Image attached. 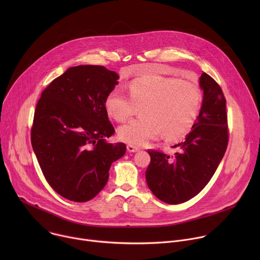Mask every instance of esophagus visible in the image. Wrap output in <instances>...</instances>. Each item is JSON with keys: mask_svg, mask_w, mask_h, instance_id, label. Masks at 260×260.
Returning a JSON list of instances; mask_svg holds the SVG:
<instances>
[{"mask_svg": "<svg viewBox=\"0 0 260 260\" xmlns=\"http://www.w3.org/2000/svg\"><path fill=\"white\" fill-rule=\"evenodd\" d=\"M126 148H127V151H128V152H137V151L140 150L139 147L134 146V145H127Z\"/></svg>", "mask_w": 260, "mask_h": 260, "instance_id": "1", "label": "esophagus"}]
</instances>
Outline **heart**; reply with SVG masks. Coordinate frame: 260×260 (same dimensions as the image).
<instances>
[{
    "instance_id": "b5f03b06",
    "label": "heart",
    "mask_w": 260,
    "mask_h": 260,
    "mask_svg": "<svg viewBox=\"0 0 260 260\" xmlns=\"http://www.w3.org/2000/svg\"><path fill=\"white\" fill-rule=\"evenodd\" d=\"M127 89L131 98L121 88L110 91L105 99V109L109 116L123 122L135 113L136 105H143V116L118 129L121 141L136 146L161 133L169 140L183 138L194 125L203 102L197 84L162 75L150 74L135 78Z\"/></svg>"
}]
</instances>
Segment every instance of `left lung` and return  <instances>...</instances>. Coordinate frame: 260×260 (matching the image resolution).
Listing matches in <instances>:
<instances>
[{"mask_svg": "<svg viewBox=\"0 0 260 260\" xmlns=\"http://www.w3.org/2000/svg\"><path fill=\"white\" fill-rule=\"evenodd\" d=\"M200 85L203 105L192 131L173 148L170 156L149 149L151 160L146 170L148 187L160 201L177 205L199 194L216 172L229 144L226 100L219 84L203 73Z\"/></svg>", "mask_w": 260, "mask_h": 260, "instance_id": "obj_1", "label": "left lung"}]
</instances>
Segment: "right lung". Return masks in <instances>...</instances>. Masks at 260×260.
<instances>
[{
  "label": "right lung",
  "mask_w": 260,
  "mask_h": 260,
  "mask_svg": "<svg viewBox=\"0 0 260 260\" xmlns=\"http://www.w3.org/2000/svg\"><path fill=\"white\" fill-rule=\"evenodd\" d=\"M118 75L103 66L68 69L42 92L30 128L34 152L51 188L78 203L93 199L109 179L124 143L106 141L115 133L105 99Z\"/></svg>",
  "instance_id": "1"
}]
</instances>
